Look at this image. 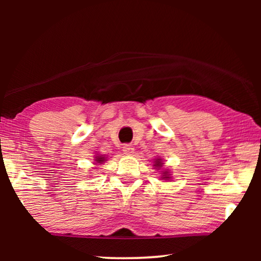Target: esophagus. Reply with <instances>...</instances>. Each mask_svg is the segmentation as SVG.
Returning <instances> with one entry per match:
<instances>
[{
  "mask_svg": "<svg viewBox=\"0 0 261 261\" xmlns=\"http://www.w3.org/2000/svg\"><path fill=\"white\" fill-rule=\"evenodd\" d=\"M134 151H135V148L131 144L123 145V153L126 154V155H131V154L134 153Z\"/></svg>",
  "mask_w": 261,
  "mask_h": 261,
  "instance_id": "34e87169",
  "label": "esophagus"
}]
</instances>
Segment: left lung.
<instances>
[{
	"instance_id": "obj_1",
	"label": "left lung",
	"mask_w": 261,
	"mask_h": 261,
	"mask_svg": "<svg viewBox=\"0 0 261 261\" xmlns=\"http://www.w3.org/2000/svg\"><path fill=\"white\" fill-rule=\"evenodd\" d=\"M154 162H155V163H154V167H156L158 169H160V168L163 166V162H162L161 159H156V160ZM162 174L163 175H162L161 178H163V179H169L170 178V174H169V171H168V170H163Z\"/></svg>"
}]
</instances>
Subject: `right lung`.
<instances>
[{
    "instance_id": "obj_1",
    "label": "right lung",
    "mask_w": 261,
    "mask_h": 261,
    "mask_svg": "<svg viewBox=\"0 0 261 261\" xmlns=\"http://www.w3.org/2000/svg\"><path fill=\"white\" fill-rule=\"evenodd\" d=\"M106 161V156L105 155H98L95 156V162L96 163H102Z\"/></svg>"
}]
</instances>
